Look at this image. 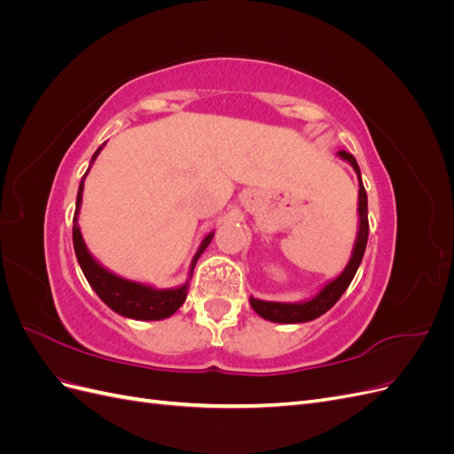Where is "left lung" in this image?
<instances>
[{"label":"left lung","instance_id":"1","mask_svg":"<svg viewBox=\"0 0 454 454\" xmlns=\"http://www.w3.org/2000/svg\"><path fill=\"white\" fill-rule=\"evenodd\" d=\"M342 160H347L350 167L354 168L356 176H358V235H356V242L352 248V255L348 259V265L345 267L337 278L329 280L322 290L316 294L314 297L307 301H299V303H278V301H263V299H255L250 297V305L252 309L269 322H277V324H303L310 322L314 318H318L324 312L332 309L340 295L347 292V287L350 286L356 270H358L364 254H365V246H367V237H369V222H367V193L365 187L362 184V172L356 159L347 153V151H339L337 153Z\"/></svg>","mask_w":454,"mask_h":454}]
</instances>
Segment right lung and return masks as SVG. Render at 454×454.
Wrapping results in <instances>:
<instances>
[{
  "mask_svg": "<svg viewBox=\"0 0 454 454\" xmlns=\"http://www.w3.org/2000/svg\"><path fill=\"white\" fill-rule=\"evenodd\" d=\"M106 144H102L96 153L90 159V164L96 160V157L100 155V151ZM85 176L81 177L79 191H77V202H75V214H74V250L79 261V267L83 270L87 282L90 284L92 290L96 292L104 303L112 309L114 312L125 316V318L132 320H164L172 316L177 309H180L185 303L187 290H189V280L193 277V270L199 257L202 252L208 248V244L214 239V231L206 235L199 246L197 254L193 255V261H191L189 267V278L176 287H167V290H157V287L142 284V282H134L129 278H122L119 274L107 270L102 263H98V259H94L92 254L89 252L87 244L83 240V235H81L79 229V210H81V202H83V187H85Z\"/></svg>",
  "mask_w": 454,
  "mask_h": 454,
  "instance_id": "add662e5",
  "label": "right lung"
}]
</instances>
